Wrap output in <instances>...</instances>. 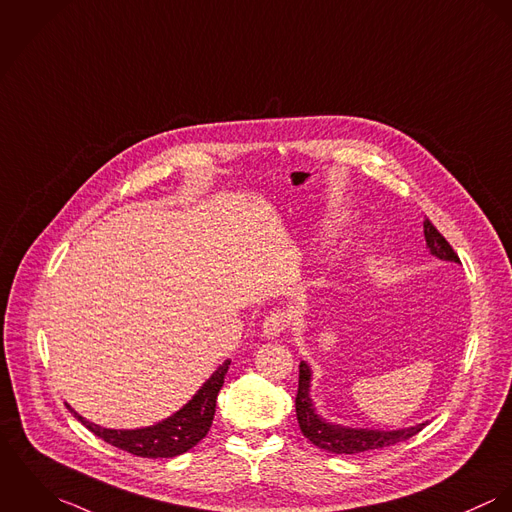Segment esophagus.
Masks as SVG:
<instances>
[{"mask_svg":"<svg viewBox=\"0 0 512 512\" xmlns=\"http://www.w3.org/2000/svg\"><path fill=\"white\" fill-rule=\"evenodd\" d=\"M288 326H290L288 314L277 310V312H271V314L265 318V322H263V334H265L267 338H279L281 334L286 332Z\"/></svg>","mask_w":512,"mask_h":512,"instance_id":"esophagus-1","label":"esophagus"}]
</instances>
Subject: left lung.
<instances>
[{"label": "left lung", "mask_w": 512, "mask_h": 512, "mask_svg": "<svg viewBox=\"0 0 512 512\" xmlns=\"http://www.w3.org/2000/svg\"><path fill=\"white\" fill-rule=\"evenodd\" d=\"M424 237L426 245L430 247L432 255L444 261L459 263V257L452 249V245L446 241V237L436 229V226L426 218L424 220ZM310 367L302 361L298 365V393H296V418L302 434L320 450L332 452V454H365L373 450H381L387 446H395L398 442H404L418 434L428 422L402 428V430H355V428H343L338 424L326 422L316 410L310 400Z\"/></svg>", "instance_id": "1"}]
</instances>
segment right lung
I'll list each match as a JSON object with an SVG mask.
<instances>
[{
	"label": "right lung",
	"instance_id": "1",
	"mask_svg": "<svg viewBox=\"0 0 512 512\" xmlns=\"http://www.w3.org/2000/svg\"><path fill=\"white\" fill-rule=\"evenodd\" d=\"M229 363L218 367V371L202 385V389L184 404L171 418L141 430H110L98 424L84 420L78 412H74L68 404V410L98 438L112 444L115 448L139 455V457H176L194 448L210 430L214 412H216V398L224 385Z\"/></svg>",
	"mask_w": 512,
	"mask_h": 512
}]
</instances>
